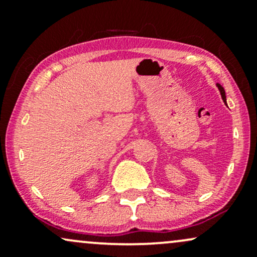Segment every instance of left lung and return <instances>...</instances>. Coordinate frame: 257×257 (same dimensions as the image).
Instances as JSON below:
<instances>
[{
	"label": "left lung",
	"mask_w": 257,
	"mask_h": 257,
	"mask_svg": "<svg viewBox=\"0 0 257 257\" xmlns=\"http://www.w3.org/2000/svg\"><path fill=\"white\" fill-rule=\"evenodd\" d=\"M218 87H219V90H220V93H221V97H222V99H224V102L226 103V95H225L224 87L220 85V84H218Z\"/></svg>",
	"instance_id": "left-lung-1"
}]
</instances>
